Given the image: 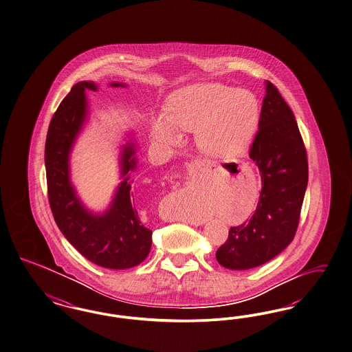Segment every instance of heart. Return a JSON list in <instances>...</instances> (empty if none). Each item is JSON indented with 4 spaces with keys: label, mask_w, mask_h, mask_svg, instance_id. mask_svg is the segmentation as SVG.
I'll return each instance as SVG.
<instances>
[{
    "label": "heart",
    "mask_w": 352,
    "mask_h": 352,
    "mask_svg": "<svg viewBox=\"0 0 352 352\" xmlns=\"http://www.w3.org/2000/svg\"><path fill=\"white\" fill-rule=\"evenodd\" d=\"M258 102L246 90L212 82L192 85L170 96L165 116L152 120L157 140L175 144L182 130H195L204 152L224 156L245 148L258 124Z\"/></svg>",
    "instance_id": "obj_1"
}]
</instances>
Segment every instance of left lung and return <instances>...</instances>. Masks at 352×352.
Instances as JSON below:
<instances>
[{
	"label": "left lung",
	"instance_id": "left-lung-1",
	"mask_svg": "<svg viewBox=\"0 0 352 352\" xmlns=\"http://www.w3.org/2000/svg\"><path fill=\"white\" fill-rule=\"evenodd\" d=\"M249 156L259 169L262 191L252 218L231 227L215 253L219 265L230 270L261 266L293 241L307 188V152L297 121L270 81Z\"/></svg>",
	"mask_w": 352,
	"mask_h": 352
}]
</instances>
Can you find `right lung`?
<instances>
[{
    "mask_svg": "<svg viewBox=\"0 0 352 352\" xmlns=\"http://www.w3.org/2000/svg\"><path fill=\"white\" fill-rule=\"evenodd\" d=\"M96 89L91 81L77 82L54 113L45 144L47 195L54 219L71 245L98 266L125 270L142 263L152 245V231L142 223L133 203L134 181H130L129 173L137 166L135 144L128 142L122 148L124 181L104 213L85 209L69 179V153L87 116L85 91Z\"/></svg>",
    "mask_w": 352,
    "mask_h": 352,
    "instance_id": "1",
    "label": "right lung"
}]
</instances>
